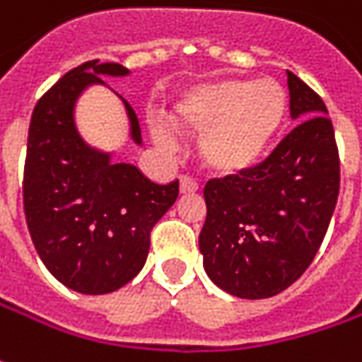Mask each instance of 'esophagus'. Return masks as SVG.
I'll list each match as a JSON object with an SVG mask.
<instances>
[{
  "label": "esophagus",
  "instance_id": "34e87169",
  "mask_svg": "<svg viewBox=\"0 0 362 362\" xmlns=\"http://www.w3.org/2000/svg\"><path fill=\"white\" fill-rule=\"evenodd\" d=\"M198 192V184L192 178H188V176H182L180 178V194L182 197H190V194H194Z\"/></svg>",
  "mask_w": 362,
  "mask_h": 362
}]
</instances>
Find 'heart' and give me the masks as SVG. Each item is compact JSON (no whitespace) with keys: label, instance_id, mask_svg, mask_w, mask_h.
Returning <instances> with one entry per match:
<instances>
[{"label":"heart","instance_id":"obj_1","mask_svg":"<svg viewBox=\"0 0 362 362\" xmlns=\"http://www.w3.org/2000/svg\"><path fill=\"white\" fill-rule=\"evenodd\" d=\"M165 123L198 135V160L216 178L255 172L274 151L290 117V95L272 78L223 76L182 90L164 113ZM153 139L170 148L172 137L156 127Z\"/></svg>","mask_w":362,"mask_h":362}]
</instances>
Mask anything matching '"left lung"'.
Segmentation results:
<instances>
[{
    "label": "left lung",
    "instance_id": "1",
    "mask_svg": "<svg viewBox=\"0 0 362 362\" xmlns=\"http://www.w3.org/2000/svg\"><path fill=\"white\" fill-rule=\"evenodd\" d=\"M288 88L300 125L255 172L204 186V272L237 298L261 300L290 288L318 253L337 206L340 162L328 109L290 71Z\"/></svg>",
    "mask_w": 362,
    "mask_h": 362
}]
</instances>
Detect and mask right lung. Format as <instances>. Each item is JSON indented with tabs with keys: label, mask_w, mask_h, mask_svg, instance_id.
<instances>
[{
	"label": "right lung",
	"mask_w": 362,
	"mask_h": 362,
	"mask_svg": "<svg viewBox=\"0 0 362 362\" xmlns=\"http://www.w3.org/2000/svg\"><path fill=\"white\" fill-rule=\"evenodd\" d=\"M117 62L88 60L69 71L34 107L24 168V211L34 247L56 279L88 296L123 288L141 272L150 233L178 198V180L156 184L113 151L88 146L76 127V101L101 76H127ZM129 137L139 121L117 95Z\"/></svg>",
	"instance_id": "1"
}]
</instances>
